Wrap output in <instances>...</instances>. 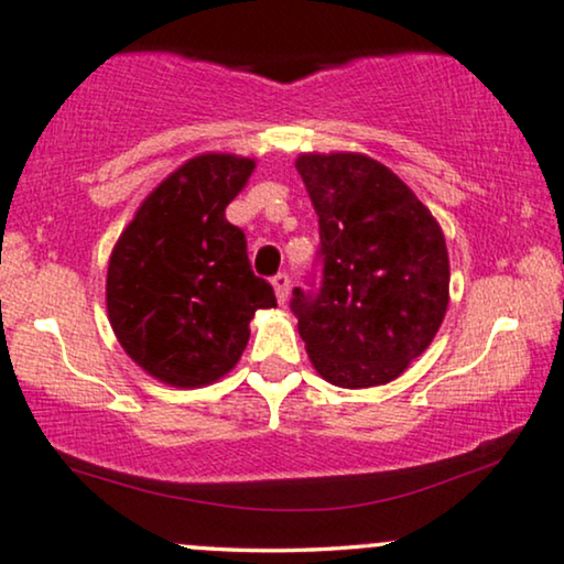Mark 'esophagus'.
Returning <instances> with one entry per match:
<instances>
[{
    "label": "esophagus",
    "mask_w": 564,
    "mask_h": 564,
    "mask_svg": "<svg viewBox=\"0 0 564 564\" xmlns=\"http://www.w3.org/2000/svg\"><path fill=\"white\" fill-rule=\"evenodd\" d=\"M272 288H274L276 300L284 303V300H288V295H290V276L288 274H276L272 280Z\"/></svg>",
    "instance_id": "esophagus-1"
}]
</instances>
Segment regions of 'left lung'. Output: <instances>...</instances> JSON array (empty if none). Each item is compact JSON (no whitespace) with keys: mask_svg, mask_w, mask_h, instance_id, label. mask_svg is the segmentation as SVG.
Listing matches in <instances>:
<instances>
[{"mask_svg":"<svg viewBox=\"0 0 564 564\" xmlns=\"http://www.w3.org/2000/svg\"><path fill=\"white\" fill-rule=\"evenodd\" d=\"M324 276L292 292L313 368L339 389L397 380L441 328L451 264L441 223L391 167L362 152H300Z\"/></svg>","mask_w":564,"mask_h":564,"instance_id":"left-lung-1","label":"left lung"}]
</instances>
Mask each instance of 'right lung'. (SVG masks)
Returning a JSON list of instances; mask_svg holds the SVG:
<instances>
[{
	"label": "right lung",
	"instance_id": "add662e5",
	"mask_svg": "<svg viewBox=\"0 0 564 564\" xmlns=\"http://www.w3.org/2000/svg\"><path fill=\"white\" fill-rule=\"evenodd\" d=\"M253 158L202 152L139 204L106 274L108 321L131 360L173 389H202L236 368L272 284L251 272L243 230L225 207Z\"/></svg>",
	"mask_w": 564,
	"mask_h": 564
}]
</instances>
